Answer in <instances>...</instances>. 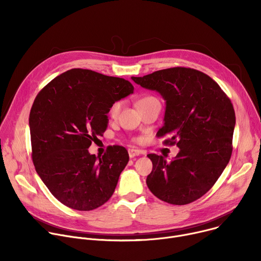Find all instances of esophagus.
I'll return each instance as SVG.
<instances>
[{
    "label": "esophagus",
    "mask_w": 261,
    "mask_h": 261,
    "mask_svg": "<svg viewBox=\"0 0 261 261\" xmlns=\"http://www.w3.org/2000/svg\"><path fill=\"white\" fill-rule=\"evenodd\" d=\"M128 153H129L130 158H134L135 156H139L141 154V152L139 150H135V148H129Z\"/></svg>",
    "instance_id": "34e87169"
}]
</instances>
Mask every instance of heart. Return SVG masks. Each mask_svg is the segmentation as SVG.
I'll use <instances>...</instances> for the list:
<instances>
[{
  "label": "heart",
  "mask_w": 261,
  "mask_h": 261,
  "mask_svg": "<svg viewBox=\"0 0 261 261\" xmlns=\"http://www.w3.org/2000/svg\"><path fill=\"white\" fill-rule=\"evenodd\" d=\"M153 103H160V100H159L157 97H155V96L148 95V96L142 97V98L137 102V106H138V109H140V108H143V107H146V106H148V105H151V104H153ZM122 105H123V103H122L121 101H116V102H114L113 104L110 105V107H109V109H108V116H109L111 119L116 120V119L119 117L120 113H121Z\"/></svg>",
  "instance_id": "heart-1"
}]
</instances>
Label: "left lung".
Segmentation results:
<instances>
[{"instance_id": "obj_1", "label": "left lung", "mask_w": 261, "mask_h": 261, "mask_svg": "<svg viewBox=\"0 0 261 261\" xmlns=\"http://www.w3.org/2000/svg\"><path fill=\"white\" fill-rule=\"evenodd\" d=\"M132 80L164 98V125L157 136L168 135L164 143L179 147L170 162L147 155L153 163L146 177L148 189L170 204L197 200L215 185L231 157L236 114L230 99L214 80L192 68L173 67Z\"/></svg>"}]
</instances>
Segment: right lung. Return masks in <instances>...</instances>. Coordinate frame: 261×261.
Masks as SVG:
<instances>
[{
    "mask_svg": "<svg viewBox=\"0 0 261 261\" xmlns=\"http://www.w3.org/2000/svg\"><path fill=\"white\" fill-rule=\"evenodd\" d=\"M133 91L124 79L75 68L36 96L29 118L33 163L50 193L66 206L92 211L114 194L129 161L127 150L114 145L96 157L88 148L106 130L110 105Z\"/></svg>",
    "mask_w": 261,
    "mask_h": 261,
    "instance_id": "1",
    "label": "right lung"
}]
</instances>
